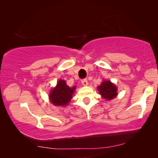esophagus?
Here are the masks:
<instances>
[{"mask_svg":"<svg viewBox=\"0 0 158 158\" xmlns=\"http://www.w3.org/2000/svg\"><path fill=\"white\" fill-rule=\"evenodd\" d=\"M81 83H82V84H83V85H88V83L87 79H86V78L82 80Z\"/></svg>","mask_w":158,"mask_h":158,"instance_id":"esophagus-1","label":"esophagus"}]
</instances>
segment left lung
Listing matches in <instances>:
<instances>
[{"label": "left lung", "instance_id": "left-lung-1", "mask_svg": "<svg viewBox=\"0 0 158 158\" xmlns=\"http://www.w3.org/2000/svg\"><path fill=\"white\" fill-rule=\"evenodd\" d=\"M98 89L103 98L108 101L115 98L117 95V88L109 81H103L101 85L98 86Z\"/></svg>", "mask_w": 158, "mask_h": 158}]
</instances>
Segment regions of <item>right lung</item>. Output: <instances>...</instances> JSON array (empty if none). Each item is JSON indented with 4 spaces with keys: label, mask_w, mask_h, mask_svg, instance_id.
I'll use <instances>...</instances> for the list:
<instances>
[{
    "label": "right lung",
    "mask_w": 158,
    "mask_h": 158,
    "mask_svg": "<svg viewBox=\"0 0 158 158\" xmlns=\"http://www.w3.org/2000/svg\"><path fill=\"white\" fill-rule=\"evenodd\" d=\"M75 90V87L70 88L67 85L66 82L60 80L57 85L49 94V98L52 104L55 106H66L70 102Z\"/></svg>",
    "instance_id": "1"
}]
</instances>
